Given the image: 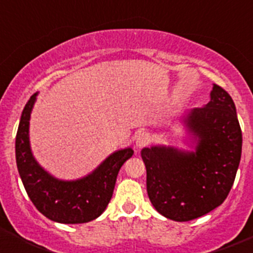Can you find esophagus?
Wrapping results in <instances>:
<instances>
[{
  "label": "esophagus",
  "mask_w": 253,
  "mask_h": 253,
  "mask_svg": "<svg viewBox=\"0 0 253 253\" xmlns=\"http://www.w3.org/2000/svg\"><path fill=\"white\" fill-rule=\"evenodd\" d=\"M149 142H151V138H149V134L148 133H140V134H138L137 139H135V144H137L138 148L146 147Z\"/></svg>",
  "instance_id": "1"
}]
</instances>
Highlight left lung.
<instances>
[{
	"instance_id": "1",
	"label": "left lung",
	"mask_w": 253,
	"mask_h": 253,
	"mask_svg": "<svg viewBox=\"0 0 253 253\" xmlns=\"http://www.w3.org/2000/svg\"><path fill=\"white\" fill-rule=\"evenodd\" d=\"M185 125L195 138V152L163 146L142 149L149 200L158 213L176 222L205 215L224 202L242 153L236 106L218 84L205 106L190 111Z\"/></svg>"
}]
</instances>
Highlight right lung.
I'll list each match as a JSON object with an SVG mask.
<instances>
[{"label": "right lung", "mask_w": 253, "mask_h": 253, "mask_svg": "<svg viewBox=\"0 0 253 253\" xmlns=\"http://www.w3.org/2000/svg\"><path fill=\"white\" fill-rule=\"evenodd\" d=\"M38 93L26 102L16 134V163L29 198L40 213L53 222L78 224L93 220L110 202L119 169L133 156L125 148L110 154L92 173L75 181H62L39 166L31 153L29 120Z\"/></svg>", "instance_id": "obj_1"}]
</instances>
